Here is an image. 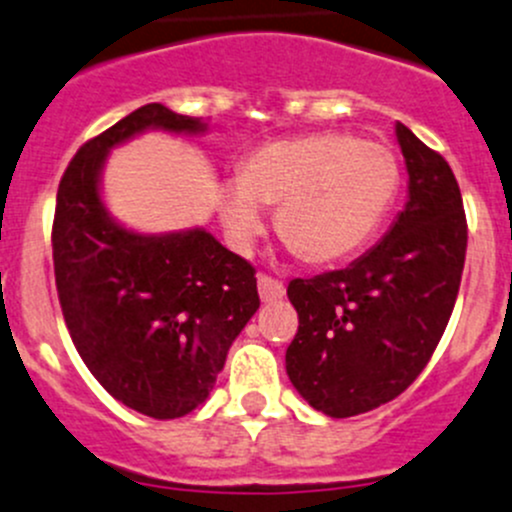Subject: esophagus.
<instances>
[{"label": "esophagus", "instance_id": "1", "mask_svg": "<svg viewBox=\"0 0 512 512\" xmlns=\"http://www.w3.org/2000/svg\"><path fill=\"white\" fill-rule=\"evenodd\" d=\"M257 289H260V299L262 302H277V299L285 297V285L275 277L260 275L257 277Z\"/></svg>", "mask_w": 512, "mask_h": 512}]
</instances>
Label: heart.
I'll return each instance as SVG.
<instances>
[{
	"label": "heart",
	"mask_w": 512,
	"mask_h": 512,
	"mask_svg": "<svg viewBox=\"0 0 512 512\" xmlns=\"http://www.w3.org/2000/svg\"><path fill=\"white\" fill-rule=\"evenodd\" d=\"M399 185V160L384 143L309 133L255 148L223 188L220 213L232 245L247 250L262 230V208H277L282 240L309 265H327L374 235Z\"/></svg>",
	"instance_id": "1"
}]
</instances>
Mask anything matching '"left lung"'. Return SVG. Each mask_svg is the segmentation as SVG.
<instances>
[{
	"instance_id": "8db88e82",
	"label": "left lung",
	"mask_w": 512,
	"mask_h": 512,
	"mask_svg": "<svg viewBox=\"0 0 512 512\" xmlns=\"http://www.w3.org/2000/svg\"><path fill=\"white\" fill-rule=\"evenodd\" d=\"M409 200L376 247L344 270L292 280L299 327L287 376L312 409L347 418L409 389L436 352L461 287L468 225L451 165L396 123Z\"/></svg>"
}]
</instances>
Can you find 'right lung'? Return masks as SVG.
Instances as JSON below:
<instances>
[{
    "label": "right lung",
    "mask_w": 512,
    "mask_h": 512,
    "mask_svg": "<svg viewBox=\"0 0 512 512\" xmlns=\"http://www.w3.org/2000/svg\"><path fill=\"white\" fill-rule=\"evenodd\" d=\"M148 128L198 136L208 126L146 103L86 141L56 193L54 275L98 384L138 414L180 418L208 399L260 297L255 267L203 227L141 235L108 215L98 188L108 151Z\"/></svg>",
    "instance_id": "right-lung-1"
}]
</instances>
